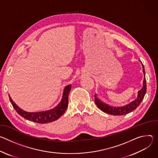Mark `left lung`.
Masks as SVG:
<instances>
[{"label":"left lung","mask_w":158,"mask_h":158,"mask_svg":"<svg viewBox=\"0 0 158 158\" xmlns=\"http://www.w3.org/2000/svg\"><path fill=\"white\" fill-rule=\"evenodd\" d=\"M142 64L143 66V72L144 73V81H143V85L141 90L138 91V94L137 98L134 101H132L131 103L122 107H113L109 106L105 103H104L101 100L99 99L96 94L94 96L95 99L94 101L97 106L102 110L103 112H106V113L111 115H114V116H122L126 114L129 113V112L133 111L134 110L136 109L141 104L142 101L144 99V97L146 93V80L145 78V71H144V65Z\"/></svg>","instance_id":"left-lung-1"}]
</instances>
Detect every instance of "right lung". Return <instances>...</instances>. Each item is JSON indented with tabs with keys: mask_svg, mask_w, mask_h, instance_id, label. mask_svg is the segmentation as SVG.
<instances>
[{
	"mask_svg": "<svg viewBox=\"0 0 158 158\" xmlns=\"http://www.w3.org/2000/svg\"><path fill=\"white\" fill-rule=\"evenodd\" d=\"M71 84L65 86L64 89L62 99L60 103L52 109L42 112H28L24 111V110L19 108L13 102L9 95V96L13 107L20 116L26 119L33 121L34 123L39 124H46L53 122L58 119L64 113L67 109V106H68V96L71 91Z\"/></svg>",
	"mask_w": 158,
	"mask_h": 158,
	"instance_id": "1",
	"label": "right lung"
}]
</instances>
